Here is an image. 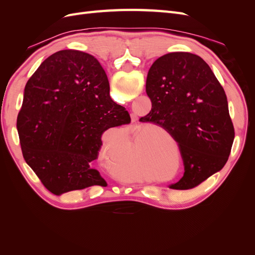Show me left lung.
Here are the masks:
<instances>
[{"label": "left lung", "instance_id": "1", "mask_svg": "<svg viewBox=\"0 0 255 255\" xmlns=\"http://www.w3.org/2000/svg\"><path fill=\"white\" fill-rule=\"evenodd\" d=\"M152 109L139 121L165 128L179 144L184 175L172 189H190L226 165L234 127L226 92L205 61L188 52L157 58L146 76Z\"/></svg>", "mask_w": 255, "mask_h": 255}]
</instances>
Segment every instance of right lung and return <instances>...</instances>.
I'll list each match as a JSON object with an SVG mask.
<instances>
[{
  "label": "right lung",
  "instance_id": "right-lung-1",
  "mask_svg": "<svg viewBox=\"0 0 255 255\" xmlns=\"http://www.w3.org/2000/svg\"><path fill=\"white\" fill-rule=\"evenodd\" d=\"M130 117L110 96L102 66L88 53L52 54L27 81L17 128L23 157L52 194L107 186L94 168L101 137Z\"/></svg>",
  "mask_w": 255,
  "mask_h": 255
}]
</instances>
